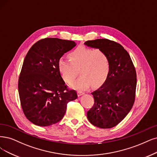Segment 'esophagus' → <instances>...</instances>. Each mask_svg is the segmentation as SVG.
Masks as SVG:
<instances>
[{
  "label": "esophagus",
  "mask_w": 157,
  "mask_h": 157,
  "mask_svg": "<svg viewBox=\"0 0 157 157\" xmlns=\"http://www.w3.org/2000/svg\"><path fill=\"white\" fill-rule=\"evenodd\" d=\"M85 93L83 92H82V91H81V90H79V91H78V96H82V95H83Z\"/></svg>",
  "instance_id": "34e87169"
}]
</instances>
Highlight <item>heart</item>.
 <instances>
[{
  "label": "heart",
  "mask_w": 157,
  "mask_h": 157,
  "mask_svg": "<svg viewBox=\"0 0 157 157\" xmlns=\"http://www.w3.org/2000/svg\"><path fill=\"white\" fill-rule=\"evenodd\" d=\"M70 60L61 57L58 61V69L63 79L70 83L76 77L79 70V77L71 84L72 88L85 90L93 85L98 87L106 82L111 71V63L107 55L100 50L80 46L69 56Z\"/></svg>",
  "instance_id": "heart-1"
}]
</instances>
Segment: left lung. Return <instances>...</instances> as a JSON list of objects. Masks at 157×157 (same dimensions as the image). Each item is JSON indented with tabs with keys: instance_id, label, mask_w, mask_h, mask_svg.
<instances>
[{
	"instance_id": "8db88e82",
	"label": "left lung",
	"mask_w": 157,
	"mask_h": 157,
	"mask_svg": "<svg viewBox=\"0 0 157 157\" xmlns=\"http://www.w3.org/2000/svg\"><path fill=\"white\" fill-rule=\"evenodd\" d=\"M84 44L105 52L111 63V71L106 82L91 93L94 103L86 116L96 127L112 128L126 117L134 104L135 68L128 52L113 40L98 39L87 40Z\"/></svg>"
}]
</instances>
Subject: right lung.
Returning a JSON list of instances; mask_svg holds the SVG:
<instances>
[{
	"mask_svg": "<svg viewBox=\"0 0 157 157\" xmlns=\"http://www.w3.org/2000/svg\"><path fill=\"white\" fill-rule=\"evenodd\" d=\"M75 45L73 40L45 38L28 52L18 90L23 113L33 124L46 127L57 123L65 115L67 103L78 98L74 90L67 89L58 69L60 58Z\"/></svg>",
	"mask_w": 157,
	"mask_h": 157,
	"instance_id": "add662e5",
	"label": "right lung"
}]
</instances>
